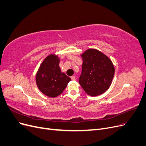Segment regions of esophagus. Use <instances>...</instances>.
<instances>
[{"label":"esophagus","instance_id":"34e87169","mask_svg":"<svg viewBox=\"0 0 146 146\" xmlns=\"http://www.w3.org/2000/svg\"><path fill=\"white\" fill-rule=\"evenodd\" d=\"M70 78H71V80H76V77H75L74 76L70 77Z\"/></svg>","mask_w":146,"mask_h":146}]
</instances>
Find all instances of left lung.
<instances>
[{
  "label": "left lung",
  "mask_w": 146,
  "mask_h": 146,
  "mask_svg": "<svg viewBox=\"0 0 146 146\" xmlns=\"http://www.w3.org/2000/svg\"><path fill=\"white\" fill-rule=\"evenodd\" d=\"M83 64L78 82L88 94L96 96L107 91L114 74L111 61L100 51L88 49L82 55Z\"/></svg>",
  "instance_id": "obj_1"
}]
</instances>
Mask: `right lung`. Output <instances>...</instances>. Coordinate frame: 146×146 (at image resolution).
Here are the masks:
<instances>
[{
    "mask_svg": "<svg viewBox=\"0 0 146 146\" xmlns=\"http://www.w3.org/2000/svg\"><path fill=\"white\" fill-rule=\"evenodd\" d=\"M59 63L58 56L48 55L36 74V81L39 90L50 98H55L62 93L70 81V78L61 72Z\"/></svg>",
    "mask_w": 146,
    "mask_h": 146,
    "instance_id": "right-lung-1",
    "label": "right lung"
}]
</instances>
